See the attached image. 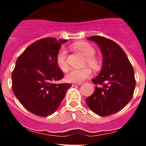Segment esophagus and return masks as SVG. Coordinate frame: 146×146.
Listing matches in <instances>:
<instances>
[{"label":"esophagus","mask_w":146,"mask_h":146,"mask_svg":"<svg viewBox=\"0 0 146 146\" xmlns=\"http://www.w3.org/2000/svg\"><path fill=\"white\" fill-rule=\"evenodd\" d=\"M82 83L81 82H74V83H72V86H80Z\"/></svg>","instance_id":"34e87169"}]
</instances>
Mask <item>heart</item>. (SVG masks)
<instances>
[{
	"mask_svg": "<svg viewBox=\"0 0 146 146\" xmlns=\"http://www.w3.org/2000/svg\"><path fill=\"white\" fill-rule=\"evenodd\" d=\"M74 47L79 50L82 55L86 56V63L91 68L96 69L99 66V61L94 55L96 50L92 45L88 42H80L74 44ZM67 51L65 47H62L59 49L56 55V63L58 66L61 70L66 71L68 69V64L66 60ZM91 74V69L88 66H85L80 69H71L68 72L66 78L68 81L72 82H82L87 79Z\"/></svg>",
	"mask_w": 146,
	"mask_h": 146,
	"instance_id": "1",
	"label": "heart"
}]
</instances>
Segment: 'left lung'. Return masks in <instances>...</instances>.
<instances>
[{
  "label": "left lung",
  "mask_w": 146,
  "mask_h": 146,
  "mask_svg": "<svg viewBox=\"0 0 146 146\" xmlns=\"http://www.w3.org/2000/svg\"><path fill=\"white\" fill-rule=\"evenodd\" d=\"M102 53V69L92 82L94 94L86 99L90 109L100 116H108L123 109L133 96L136 81L132 65L122 48L112 40L92 36Z\"/></svg>",
  "instance_id": "1"
}]
</instances>
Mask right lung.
Segmentation results:
<instances>
[{
    "label": "right lung",
    "instance_id": "add662e5",
    "mask_svg": "<svg viewBox=\"0 0 146 146\" xmlns=\"http://www.w3.org/2000/svg\"><path fill=\"white\" fill-rule=\"evenodd\" d=\"M66 42L46 37L33 42L18 57L12 72L13 92L25 109L38 116L55 113L72 86L54 82L64 77L55 58Z\"/></svg>",
    "mask_w": 146,
    "mask_h": 146
}]
</instances>
